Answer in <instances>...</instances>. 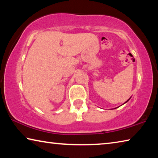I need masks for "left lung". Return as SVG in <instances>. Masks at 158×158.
Listing matches in <instances>:
<instances>
[{
	"label": "left lung",
	"instance_id": "obj_1",
	"mask_svg": "<svg viewBox=\"0 0 158 158\" xmlns=\"http://www.w3.org/2000/svg\"><path fill=\"white\" fill-rule=\"evenodd\" d=\"M128 100H127V101H128Z\"/></svg>",
	"mask_w": 158,
	"mask_h": 158
}]
</instances>
